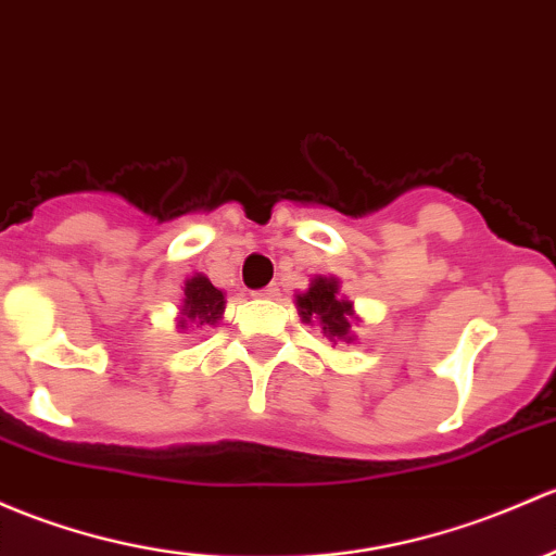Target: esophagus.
Here are the masks:
<instances>
[{
  "label": "esophagus",
  "instance_id": "obj_1",
  "mask_svg": "<svg viewBox=\"0 0 556 556\" xmlns=\"http://www.w3.org/2000/svg\"><path fill=\"white\" fill-rule=\"evenodd\" d=\"M277 295H279L277 285H268V288H263V290H258V293H255V298H266V301H271V298H277Z\"/></svg>",
  "mask_w": 556,
  "mask_h": 556
}]
</instances>
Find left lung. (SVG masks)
I'll return each instance as SVG.
<instances>
[{
	"mask_svg": "<svg viewBox=\"0 0 556 556\" xmlns=\"http://www.w3.org/2000/svg\"><path fill=\"white\" fill-rule=\"evenodd\" d=\"M295 308L301 314V323L323 327L327 341L354 343V327L362 323L354 312V301L341 295V279L338 277H312L308 290L295 295Z\"/></svg>",
	"mask_w": 556,
	"mask_h": 556,
	"instance_id": "obj_1",
	"label": "left lung"
}]
</instances>
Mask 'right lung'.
Returning a JSON list of instances; mask_svg holds the SVG:
<instances>
[{
	"label": "right lung",
	"instance_id": "obj_1",
	"mask_svg": "<svg viewBox=\"0 0 556 556\" xmlns=\"http://www.w3.org/2000/svg\"><path fill=\"white\" fill-rule=\"evenodd\" d=\"M226 293L215 288L204 274L197 271L184 282V301H180L178 314H175V327L180 332L189 327L210 325L215 327L224 319Z\"/></svg>",
	"mask_w": 556,
	"mask_h": 556
}]
</instances>
